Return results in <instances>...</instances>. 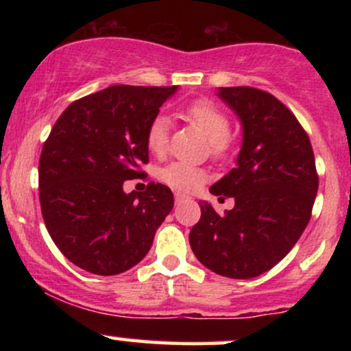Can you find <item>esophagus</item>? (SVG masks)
<instances>
[{"instance_id":"34e87169","label":"esophagus","mask_w":351,"mask_h":351,"mask_svg":"<svg viewBox=\"0 0 351 351\" xmlns=\"http://www.w3.org/2000/svg\"><path fill=\"white\" fill-rule=\"evenodd\" d=\"M184 199H188L186 195H183V193H175V201H176V203H181V201H184Z\"/></svg>"}]
</instances>
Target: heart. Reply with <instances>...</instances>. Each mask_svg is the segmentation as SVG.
Returning <instances> with one entry per match:
<instances>
[{"instance_id":"heart-1","label":"heart","mask_w":351,"mask_h":351,"mask_svg":"<svg viewBox=\"0 0 351 351\" xmlns=\"http://www.w3.org/2000/svg\"><path fill=\"white\" fill-rule=\"evenodd\" d=\"M183 117L193 127L208 138L209 155L216 160H224L234 150V136L231 120L226 112L208 99H196L183 108ZM170 143V123L165 115H155L145 130V145L148 152L163 156ZM160 180L178 191H195L208 181V173L195 165L173 162L163 167L158 173Z\"/></svg>"}]
</instances>
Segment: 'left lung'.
Returning <instances> with one entry per match:
<instances>
[{"label": "left lung", "mask_w": 351, "mask_h": 351, "mask_svg": "<svg viewBox=\"0 0 351 351\" xmlns=\"http://www.w3.org/2000/svg\"><path fill=\"white\" fill-rule=\"evenodd\" d=\"M219 95L243 122L237 167L209 188L234 208L217 215L199 203L189 231L193 252L209 271L251 279L280 263L312 216L318 189L312 143L279 99L254 87H221Z\"/></svg>", "instance_id": "1"}]
</instances>
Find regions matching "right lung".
Masks as SVG:
<instances>
[{"label":"right lung","instance_id":"right-lung-1","mask_svg":"<svg viewBox=\"0 0 351 351\" xmlns=\"http://www.w3.org/2000/svg\"><path fill=\"white\" fill-rule=\"evenodd\" d=\"M176 86H112L60 114L39 158V201L59 251L84 271L115 276L138 264L173 208V193L150 181L125 193L148 163L145 130Z\"/></svg>","mask_w":351,"mask_h":351}]
</instances>
